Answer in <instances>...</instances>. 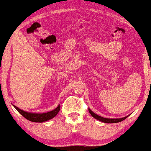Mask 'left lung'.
Returning <instances> with one entry per match:
<instances>
[{"instance_id":"obj_1","label":"left lung","mask_w":151,"mask_h":151,"mask_svg":"<svg viewBox=\"0 0 151 151\" xmlns=\"http://www.w3.org/2000/svg\"><path fill=\"white\" fill-rule=\"evenodd\" d=\"M89 113L91 114V116H93V118H96L97 120H99V121L103 122V123H118V122H121L123 121V120H125V118H127L128 116H126V117L124 118H103L101 117V116L97 115L95 113L91 111L90 109H88Z\"/></svg>"}]
</instances>
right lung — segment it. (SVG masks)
<instances>
[{"label": "right lung", "mask_w": 151, "mask_h": 151, "mask_svg": "<svg viewBox=\"0 0 151 151\" xmlns=\"http://www.w3.org/2000/svg\"><path fill=\"white\" fill-rule=\"evenodd\" d=\"M14 108L18 111L22 115L24 116L25 118L28 120V121L32 122H36V123H42V122L47 121L48 120H50L53 117H55L60 111V106L58 105V107L55 109L54 110L51 111L47 112V113L44 114H33V113H28V112H26L23 111L16 106H14Z\"/></svg>", "instance_id": "1"}]
</instances>
